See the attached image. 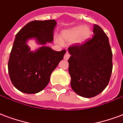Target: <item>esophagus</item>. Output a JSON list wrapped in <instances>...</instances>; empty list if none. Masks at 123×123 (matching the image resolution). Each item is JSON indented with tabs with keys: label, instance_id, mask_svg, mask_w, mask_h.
I'll list each match as a JSON object with an SVG mask.
<instances>
[{
	"label": "esophagus",
	"instance_id": "esophagus-1",
	"mask_svg": "<svg viewBox=\"0 0 123 123\" xmlns=\"http://www.w3.org/2000/svg\"><path fill=\"white\" fill-rule=\"evenodd\" d=\"M69 57H70V54H69V53L68 52H67L65 54V55H64V59L67 60L69 59Z\"/></svg>",
	"mask_w": 123,
	"mask_h": 123
}]
</instances>
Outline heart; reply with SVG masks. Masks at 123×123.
Returning <instances> with one entry per match:
<instances>
[{"label": "heart", "mask_w": 123, "mask_h": 123, "mask_svg": "<svg viewBox=\"0 0 123 123\" xmlns=\"http://www.w3.org/2000/svg\"><path fill=\"white\" fill-rule=\"evenodd\" d=\"M90 34L91 32L88 28L82 25H78L63 30L62 32V37L63 42L70 43L76 39L79 36H80L79 41H84L89 37ZM56 41L59 43H62V41L60 38L56 39Z\"/></svg>", "instance_id": "obj_1"}]
</instances>
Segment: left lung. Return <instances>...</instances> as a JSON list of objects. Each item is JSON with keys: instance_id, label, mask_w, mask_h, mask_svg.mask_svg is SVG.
Returning a JSON list of instances; mask_svg holds the SVG:
<instances>
[{"instance_id": "obj_1", "label": "left lung", "mask_w": 123, "mask_h": 123, "mask_svg": "<svg viewBox=\"0 0 123 123\" xmlns=\"http://www.w3.org/2000/svg\"><path fill=\"white\" fill-rule=\"evenodd\" d=\"M93 37L82 45L68 49L71 86L78 95L95 97L108 86L112 72V52L106 34L93 25Z\"/></svg>"}]
</instances>
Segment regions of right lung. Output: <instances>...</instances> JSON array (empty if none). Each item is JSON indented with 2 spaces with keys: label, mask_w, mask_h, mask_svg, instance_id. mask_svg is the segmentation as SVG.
<instances>
[{
  "label": "right lung",
  "mask_w": 123,
  "mask_h": 123,
  "mask_svg": "<svg viewBox=\"0 0 123 123\" xmlns=\"http://www.w3.org/2000/svg\"><path fill=\"white\" fill-rule=\"evenodd\" d=\"M56 25L55 20L31 21L17 34L8 61V73L13 85L21 92L34 94L42 91L63 60L65 50L55 51L46 46L53 41ZM32 38L42 45L34 51L27 45Z\"/></svg>",
  "instance_id": "right-lung-1"
}]
</instances>
